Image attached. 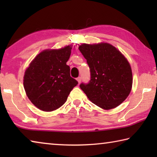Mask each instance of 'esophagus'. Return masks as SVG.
Returning a JSON list of instances; mask_svg holds the SVG:
<instances>
[{
  "mask_svg": "<svg viewBox=\"0 0 157 157\" xmlns=\"http://www.w3.org/2000/svg\"><path fill=\"white\" fill-rule=\"evenodd\" d=\"M77 81H78V83L79 84V83H80V82H81V81H82V78H80V77H79V78H77Z\"/></svg>",
  "mask_w": 157,
  "mask_h": 157,
  "instance_id": "34e87169",
  "label": "esophagus"
}]
</instances>
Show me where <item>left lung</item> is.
Instances as JSON below:
<instances>
[{
	"instance_id": "1",
	"label": "left lung",
	"mask_w": 157,
	"mask_h": 157,
	"mask_svg": "<svg viewBox=\"0 0 157 157\" xmlns=\"http://www.w3.org/2000/svg\"><path fill=\"white\" fill-rule=\"evenodd\" d=\"M90 68L89 84L80 88L89 100L105 110L120 105L131 92L133 78L128 60L112 45L105 42L79 46Z\"/></svg>"
}]
</instances>
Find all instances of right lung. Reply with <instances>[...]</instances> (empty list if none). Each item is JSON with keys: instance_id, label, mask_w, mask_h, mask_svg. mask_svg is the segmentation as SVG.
Instances as JSON below:
<instances>
[{"instance_id": "obj_1", "label": "right lung", "mask_w": 157, "mask_h": 157, "mask_svg": "<svg viewBox=\"0 0 157 157\" xmlns=\"http://www.w3.org/2000/svg\"><path fill=\"white\" fill-rule=\"evenodd\" d=\"M72 46L59 49H46L30 63L23 77V86L29 100L44 111L57 109L67 100L78 82L70 75L66 65Z\"/></svg>"}]
</instances>
